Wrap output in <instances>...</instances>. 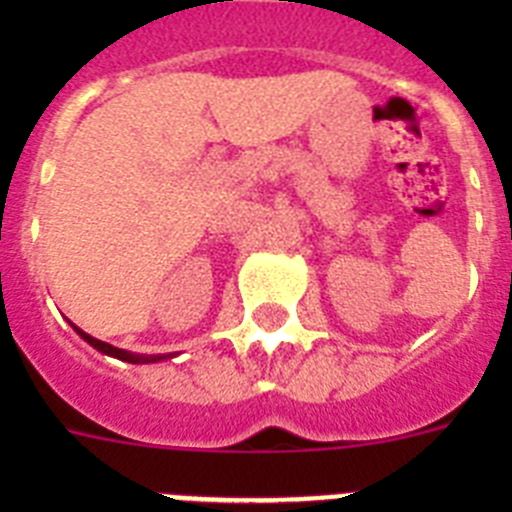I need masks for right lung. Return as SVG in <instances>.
I'll return each instance as SVG.
<instances>
[{"instance_id":"add662e5","label":"right lung","mask_w":512,"mask_h":512,"mask_svg":"<svg viewBox=\"0 0 512 512\" xmlns=\"http://www.w3.org/2000/svg\"><path fill=\"white\" fill-rule=\"evenodd\" d=\"M71 328L79 333L84 341L89 343V346H94L99 351V354H107L112 356V359H120V361H128V364H156V361H164V359H174V354H156V356H146V354H130V351H125V348H117L112 346V343H104L99 341V338L89 336V333H84V330L79 328V325L71 323Z\"/></svg>"}]
</instances>
